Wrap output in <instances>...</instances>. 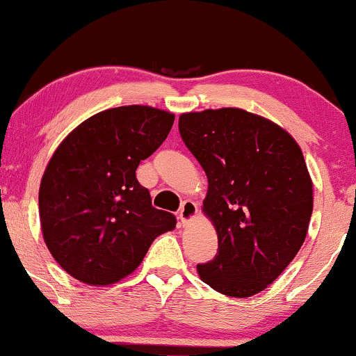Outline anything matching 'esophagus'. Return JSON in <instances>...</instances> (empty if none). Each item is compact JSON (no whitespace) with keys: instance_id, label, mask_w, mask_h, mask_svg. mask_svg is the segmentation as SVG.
<instances>
[{"instance_id":"obj_1","label":"esophagus","mask_w":356,"mask_h":356,"mask_svg":"<svg viewBox=\"0 0 356 356\" xmlns=\"http://www.w3.org/2000/svg\"><path fill=\"white\" fill-rule=\"evenodd\" d=\"M195 214H197V204L192 201H184L181 211H179V224L181 226H187L195 218Z\"/></svg>"}]
</instances>
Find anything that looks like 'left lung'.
<instances>
[{"label":"left lung","instance_id":"8db88e82","mask_svg":"<svg viewBox=\"0 0 356 356\" xmlns=\"http://www.w3.org/2000/svg\"><path fill=\"white\" fill-rule=\"evenodd\" d=\"M179 132L207 175L204 214L218 254L197 264L206 284L248 298L268 288L303 246L313 182L296 140L268 118L241 108L182 113Z\"/></svg>","mask_w":356,"mask_h":356}]
</instances>
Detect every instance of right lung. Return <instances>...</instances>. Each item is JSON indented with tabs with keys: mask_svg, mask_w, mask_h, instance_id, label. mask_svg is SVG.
<instances>
[{
	"mask_svg": "<svg viewBox=\"0 0 356 356\" xmlns=\"http://www.w3.org/2000/svg\"><path fill=\"white\" fill-rule=\"evenodd\" d=\"M174 113L147 105L108 108L72 130L40 184L48 251L68 275L107 286L137 269L175 216L155 209L136 170L169 136Z\"/></svg>",
	"mask_w": 356,
	"mask_h": 356,
	"instance_id": "1",
	"label": "right lung"
}]
</instances>
